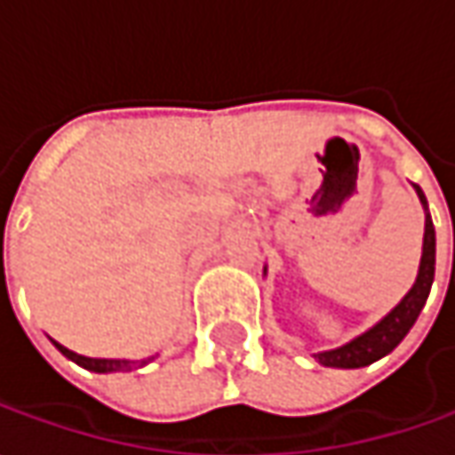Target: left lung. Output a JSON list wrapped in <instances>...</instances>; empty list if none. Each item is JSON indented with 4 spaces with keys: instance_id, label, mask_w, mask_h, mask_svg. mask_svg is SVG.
I'll return each mask as SVG.
<instances>
[{
    "instance_id": "1",
    "label": "left lung",
    "mask_w": 455,
    "mask_h": 455,
    "mask_svg": "<svg viewBox=\"0 0 455 455\" xmlns=\"http://www.w3.org/2000/svg\"><path fill=\"white\" fill-rule=\"evenodd\" d=\"M415 192H418V197H420L423 207H426V235H423L420 268H418V278H415L412 289L403 296V301L395 306L387 316H382L364 334H359V337L341 344L337 349L316 352L314 359H319V364H323V367L355 370V367H367V364H372L379 357L390 355L395 347L405 339V334L411 331L418 314L423 311V306L428 301L433 275H435V228H433V220H430L426 195H423V189L418 184H415Z\"/></svg>"
}]
</instances>
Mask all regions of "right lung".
<instances>
[{
	"instance_id": "obj_1",
	"label": "right lung",
	"mask_w": 455,
	"mask_h": 455,
	"mask_svg": "<svg viewBox=\"0 0 455 455\" xmlns=\"http://www.w3.org/2000/svg\"><path fill=\"white\" fill-rule=\"evenodd\" d=\"M52 344L60 349L62 355L68 359H73L76 364L80 367H85V370H91V372H100V375H106V372H132L136 367H144V364H149L151 359H96V357H83V355H76L73 349H68V347H62L58 341L52 339Z\"/></svg>"
}]
</instances>
